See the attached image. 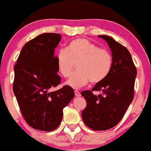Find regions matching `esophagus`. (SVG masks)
I'll use <instances>...</instances> for the list:
<instances>
[{
  "label": "esophagus",
  "mask_w": 151,
  "mask_h": 151,
  "mask_svg": "<svg viewBox=\"0 0 151 151\" xmlns=\"http://www.w3.org/2000/svg\"><path fill=\"white\" fill-rule=\"evenodd\" d=\"M74 93H75V96L76 97H80V96H81V93H80L79 91H74Z\"/></svg>",
  "instance_id": "1"
}]
</instances>
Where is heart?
<instances>
[{
    "label": "heart",
    "instance_id": "b5f03b06",
    "mask_svg": "<svg viewBox=\"0 0 151 151\" xmlns=\"http://www.w3.org/2000/svg\"><path fill=\"white\" fill-rule=\"evenodd\" d=\"M75 64L78 70L67 84L78 89L89 81H103L111 72L113 58L107 49L100 48L87 39L78 38L68 44L66 50H59L57 54V68L64 78L70 76Z\"/></svg>",
    "mask_w": 151,
    "mask_h": 151
}]
</instances>
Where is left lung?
Returning a JSON list of instances; mask_svg holds the SVG:
<instances>
[{"label":"left lung","mask_w":151,"mask_h":151,"mask_svg":"<svg viewBox=\"0 0 151 151\" xmlns=\"http://www.w3.org/2000/svg\"><path fill=\"white\" fill-rule=\"evenodd\" d=\"M107 41L112 53L113 65L109 75L96 83L91 91L81 92L87 101L82 111L83 122L94 130H106L116 126L134 99L137 68L129 50L111 37L98 35ZM92 91H101L98 96Z\"/></svg>","instance_id":"left-lung-1"}]
</instances>
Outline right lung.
Listing matches in <instances>:
<instances>
[{"label":"right lung","instance_id":"1","mask_svg":"<svg viewBox=\"0 0 151 151\" xmlns=\"http://www.w3.org/2000/svg\"><path fill=\"white\" fill-rule=\"evenodd\" d=\"M61 35L45 33L23 47L14 66L13 91L27 124L34 129L54 130L60 125L63 109L74 97L71 87L60 84L57 57L54 56Z\"/></svg>","mask_w":151,"mask_h":151}]
</instances>
